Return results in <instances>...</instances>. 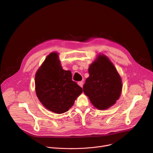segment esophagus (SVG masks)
Returning <instances> with one entry per match:
<instances>
[{
    "instance_id": "obj_1",
    "label": "esophagus",
    "mask_w": 153,
    "mask_h": 153,
    "mask_svg": "<svg viewBox=\"0 0 153 153\" xmlns=\"http://www.w3.org/2000/svg\"><path fill=\"white\" fill-rule=\"evenodd\" d=\"M77 84H78L80 87H82V88L83 85V82L82 81H80V82H77Z\"/></svg>"
}]
</instances>
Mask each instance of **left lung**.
I'll return each mask as SVG.
<instances>
[{"label": "left lung", "mask_w": 153, "mask_h": 153, "mask_svg": "<svg viewBox=\"0 0 153 153\" xmlns=\"http://www.w3.org/2000/svg\"><path fill=\"white\" fill-rule=\"evenodd\" d=\"M90 76L83 86L85 94L99 110L114 105L122 93V81L113 63L104 54H98L90 65Z\"/></svg>", "instance_id": "left-lung-1"}]
</instances>
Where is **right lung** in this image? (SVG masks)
Listing matches in <instances>:
<instances>
[{
	"mask_svg": "<svg viewBox=\"0 0 153 153\" xmlns=\"http://www.w3.org/2000/svg\"><path fill=\"white\" fill-rule=\"evenodd\" d=\"M71 77L70 71L62 68L58 53L47 56L35 76L37 97L47 110L62 114L72 107L83 90Z\"/></svg>",
	"mask_w": 153,
	"mask_h": 153,
	"instance_id": "add662e5",
	"label": "right lung"
}]
</instances>
